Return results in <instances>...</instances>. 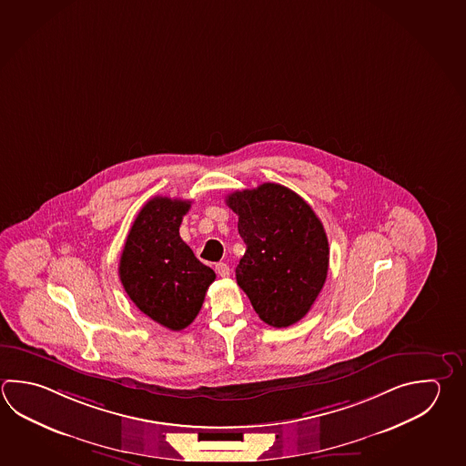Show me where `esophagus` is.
<instances>
[{
  "label": "esophagus",
  "mask_w": 466,
  "mask_h": 466,
  "mask_svg": "<svg viewBox=\"0 0 466 466\" xmlns=\"http://www.w3.org/2000/svg\"><path fill=\"white\" fill-rule=\"evenodd\" d=\"M216 272L222 279H228V275H230V268H228V264H224V262H219V264H216Z\"/></svg>",
  "instance_id": "obj_1"
}]
</instances>
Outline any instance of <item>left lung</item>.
Instances as JSON below:
<instances>
[{
  "instance_id": "obj_1",
  "label": "left lung",
  "mask_w": 466,
  "mask_h": 466,
  "mask_svg": "<svg viewBox=\"0 0 466 466\" xmlns=\"http://www.w3.org/2000/svg\"><path fill=\"white\" fill-rule=\"evenodd\" d=\"M226 202L238 216L247 246L236 268L238 287L267 325H295L328 275L329 247L321 220L303 198L275 183L228 194Z\"/></svg>"
}]
</instances>
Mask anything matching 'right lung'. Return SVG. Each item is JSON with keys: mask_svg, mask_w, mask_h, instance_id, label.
I'll return each instance as SVG.
<instances>
[{"mask_svg": "<svg viewBox=\"0 0 466 466\" xmlns=\"http://www.w3.org/2000/svg\"><path fill=\"white\" fill-rule=\"evenodd\" d=\"M191 201L157 196L138 212L125 240L118 275L133 303L161 326L181 331L198 317L216 273L179 238Z\"/></svg>", "mask_w": 466, "mask_h": 466, "instance_id": "1", "label": "right lung"}]
</instances>
